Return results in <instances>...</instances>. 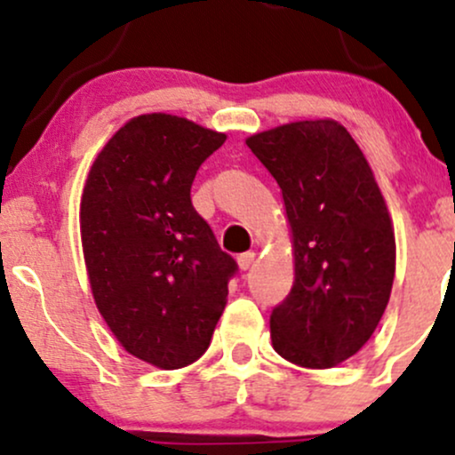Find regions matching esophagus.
<instances>
[{
    "label": "esophagus",
    "mask_w": 455,
    "mask_h": 455,
    "mask_svg": "<svg viewBox=\"0 0 455 455\" xmlns=\"http://www.w3.org/2000/svg\"><path fill=\"white\" fill-rule=\"evenodd\" d=\"M254 259H257V254H254V252H245V254H242V257L237 259L239 269H242V271H248V269L252 267V265H254Z\"/></svg>",
    "instance_id": "34e87169"
}]
</instances>
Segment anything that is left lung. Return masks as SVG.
Instances as JSON below:
<instances>
[{"instance_id": "obj_1", "label": "left lung", "mask_w": 455, "mask_h": 455, "mask_svg": "<svg viewBox=\"0 0 455 455\" xmlns=\"http://www.w3.org/2000/svg\"><path fill=\"white\" fill-rule=\"evenodd\" d=\"M245 145L278 181L295 280L269 316L274 351L301 368H333L370 340L389 304L395 237L363 151L336 119L263 130Z\"/></svg>"}]
</instances>
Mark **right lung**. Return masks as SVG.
<instances>
[{
	"instance_id": "1",
	"label": "right lung",
	"mask_w": 455,
	"mask_h": 455,
	"mask_svg": "<svg viewBox=\"0 0 455 455\" xmlns=\"http://www.w3.org/2000/svg\"><path fill=\"white\" fill-rule=\"evenodd\" d=\"M227 134L186 117L128 119L93 160L81 196L92 295L117 342L177 370L207 351L237 265L195 212L198 166Z\"/></svg>"
}]
</instances>
